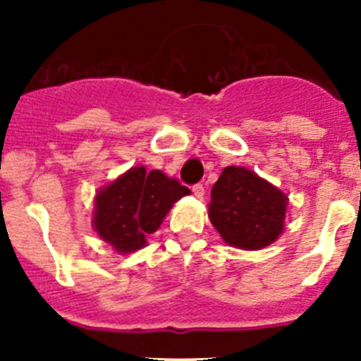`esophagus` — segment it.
<instances>
[{
  "label": "esophagus",
  "instance_id": "obj_1",
  "mask_svg": "<svg viewBox=\"0 0 361 361\" xmlns=\"http://www.w3.org/2000/svg\"><path fill=\"white\" fill-rule=\"evenodd\" d=\"M191 191H193V195H195L197 199H202V197H204V186L200 183L199 184H193Z\"/></svg>",
  "mask_w": 361,
  "mask_h": 361
}]
</instances>
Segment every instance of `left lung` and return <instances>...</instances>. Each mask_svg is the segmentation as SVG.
<instances>
[{"mask_svg":"<svg viewBox=\"0 0 361 361\" xmlns=\"http://www.w3.org/2000/svg\"><path fill=\"white\" fill-rule=\"evenodd\" d=\"M288 199L251 170L228 166L212 190L209 219L220 237L240 250H262L283 229Z\"/></svg>","mask_w":361,"mask_h":361,"instance_id":"8db88e82","label":"left lung"}]
</instances>
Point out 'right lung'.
Returning <instances> with one entry per match:
<instances>
[{
	"label": "right lung",
	"mask_w": 361,
	"mask_h": 361,
	"mask_svg": "<svg viewBox=\"0 0 361 361\" xmlns=\"http://www.w3.org/2000/svg\"><path fill=\"white\" fill-rule=\"evenodd\" d=\"M190 190L162 171L137 166L121 175L95 197L94 228L119 253H132L157 231L173 202Z\"/></svg>",
	"instance_id": "1"
}]
</instances>
